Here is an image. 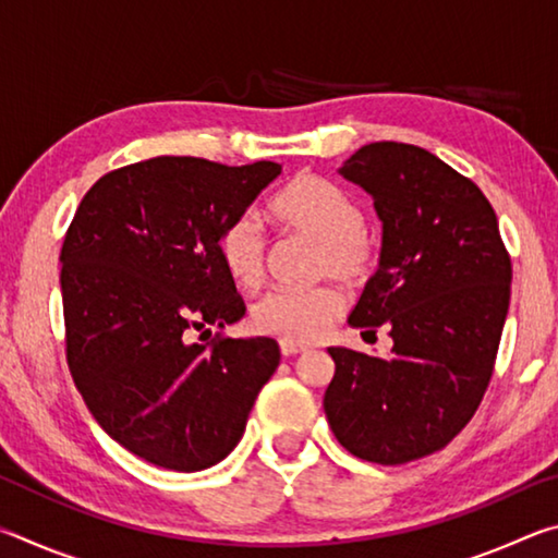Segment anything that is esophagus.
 Masks as SVG:
<instances>
[{
  "mask_svg": "<svg viewBox=\"0 0 558 558\" xmlns=\"http://www.w3.org/2000/svg\"><path fill=\"white\" fill-rule=\"evenodd\" d=\"M305 344H295V342H286V339H282L280 342V354L282 356H295V354H302L305 352Z\"/></svg>",
  "mask_w": 558,
  "mask_h": 558,
  "instance_id": "esophagus-1",
  "label": "esophagus"
}]
</instances>
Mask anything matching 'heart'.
<instances>
[{
  "instance_id": "obj_1",
  "label": "heart",
  "mask_w": 558,
  "mask_h": 558,
  "mask_svg": "<svg viewBox=\"0 0 558 558\" xmlns=\"http://www.w3.org/2000/svg\"><path fill=\"white\" fill-rule=\"evenodd\" d=\"M268 211L282 229L319 245L317 272L349 286L369 280L379 263L366 235V216L352 196L317 174H300L272 196ZM223 270L241 290H258L266 280L268 241L253 214L226 223L219 235ZM344 313V295L335 286L272 290L251 307V327L280 342H313Z\"/></svg>"
}]
</instances>
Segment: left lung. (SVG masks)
Masks as SVG:
<instances>
[{
  "mask_svg": "<svg viewBox=\"0 0 558 558\" xmlns=\"http://www.w3.org/2000/svg\"><path fill=\"white\" fill-rule=\"evenodd\" d=\"M339 174L372 194L384 223L379 270L349 325L389 327L391 356L329 347L325 413L352 456L401 465L430 456L475 415L493 379L512 260L472 179L428 149L359 147Z\"/></svg>",
  "mask_w": 558,
  "mask_h": 558,
  "instance_id": "obj_1",
  "label": "left lung"
}]
</instances>
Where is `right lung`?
<instances>
[{"instance_id": "obj_1", "label": "right lung", "mask_w": 558, "mask_h": 558, "mask_svg": "<svg viewBox=\"0 0 558 558\" xmlns=\"http://www.w3.org/2000/svg\"><path fill=\"white\" fill-rule=\"evenodd\" d=\"M278 174L276 162L153 157L100 177L65 231L75 389L112 440L157 468L194 472L229 456L278 369L270 337L192 342L245 315L219 235Z\"/></svg>"}]
</instances>
